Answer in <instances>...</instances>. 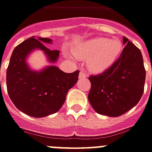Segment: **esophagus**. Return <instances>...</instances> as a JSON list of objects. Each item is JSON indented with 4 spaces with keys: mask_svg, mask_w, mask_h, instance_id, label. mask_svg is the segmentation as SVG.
Returning a JSON list of instances; mask_svg holds the SVG:
<instances>
[{
    "mask_svg": "<svg viewBox=\"0 0 152 152\" xmlns=\"http://www.w3.org/2000/svg\"><path fill=\"white\" fill-rule=\"evenodd\" d=\"M79 78L80 79H86L87 78V75H86V72H84V71H81V72H80V76H79Z\"/></svg>",
    "mask_w": 152,
    "mask_h": 152,
    "instance_id": "obj_1",
    "label": "esophagus"
}]
</instances>
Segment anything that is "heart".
Returning <instances> with one entry per match:
<instances>
[{
  "instance_id": "b5f03b06",
  "label": "heart",
  "mask_w": 152,
  "mask_h": 152,
  "mask_svg": "<svg viewBox=\"0 0 152 152\" xmlns=\"http://www.w3.org/2000/svg\"><path fill=\"white\" fill-rule=\"evenodd\" d=\"M122 50L123 45L119 40L101 37L83 42L74 49L73 54L77 58L87 59L90 71L100 73L114 64Z\"/></svg>"
}]
</instances>
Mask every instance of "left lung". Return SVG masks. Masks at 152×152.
I'll return each mask as SVG.
<instances>
[{"label":"left lung","instance_id":"left-lung-1","mask_svg":"<svg viewBox=\"0 0 152 152\" xmlns=\"http://www.w3.org/2000/svg\"><path fill=\"white\" fill-rule=\"evenodd\" d=\"M115 62L104 72L91 76L88 100L96 112L107 116L122 115L137 104L144 93L146 71L142 54L127 38Z\"/></svg>","mask_w":152,"mask_h":152}]
</instances>
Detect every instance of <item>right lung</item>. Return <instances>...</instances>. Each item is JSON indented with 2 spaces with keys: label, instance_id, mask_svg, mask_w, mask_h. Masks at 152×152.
I'll use <instances>...</instances> for the list:
<instances>
[{
  "label": "right lung",
  "instance_id": "add662e5",
  "mask_svg": "<svg viewBox=\"0 0 152 152\" xmlns=\"http://www.w3.org/2000/svg\"><path fill=\"white\" fill-rule=\"evenodd\" d=\"M49 38L30 37L13 50L7 69V90L15 107L29 116L41 118L54 114L61 108L68 91L78 81L80 71L66 73L55 65L40 71L33 70L26 58L35 50H41L48 61L55 63L60 51L48 49Z\"/></svg>",
  "mask_w": 152,
  "mask_h": 152
}]
</instances>
